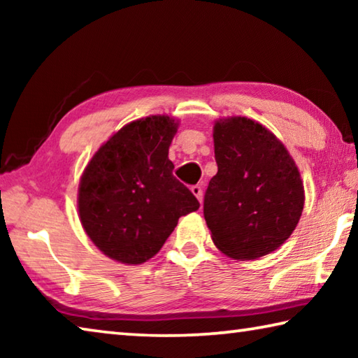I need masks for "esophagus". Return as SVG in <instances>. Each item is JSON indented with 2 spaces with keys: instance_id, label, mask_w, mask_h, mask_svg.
Listing matches in <instances>:
<instances>
[{
  "instance_id": "obj_1",
  "label": "esophagus",
  "mask_w": 358,
  "mask_h": 358,
  "mask_svg": "<svg viewBox=\"0 0 358 358\" xmlns=\"http://www.w3.org/2000/svg\"><path fill=\"white\" fill-rule=\"evenodd\" d=\"M191 192L199 199V202H202V186L201 185H194L191 187Z\"/></svg>"
}]
</instances>
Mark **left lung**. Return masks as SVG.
Masks as SVG:
<instances>
[{
	"label": "left lung",
	"instance_id": "obj_1",
	"mask_svg": "<svg viewBox=\"0 0 358 358\" xmlns=\"http://www.w3.org/2000/svg\"><path fill=\"white\" fill-rule=\"evenodd\" d=\"M217 173L203 216L217 250L254 260L286 241L300 221L305 189L292 156L273 132L246 117L213 126Z\"/></svg>",
	"mask_w": 358,
	"mask_h": 358
}]
</instances>
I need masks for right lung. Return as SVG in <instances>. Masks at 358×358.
Segmentation results:
<instances>
[{
	"instance_id": "add662e5",
	"label": "right lung",
	"mask_w": 358,
	"mask_h": 358,
	"mask_svg": "<svg viewBox=\"0 0 358 358\" xmlns=\"http://www.w3.org/2000/svg\"><path fill=\"white\" fill-rule=\"evenodd\" d=\"M178 121L151 115L126 124L101 145L78 185L80 222L98 250L138 265L159 252L196 196L173 177L169 147Z\"/></svg>"
}]
</instances>
